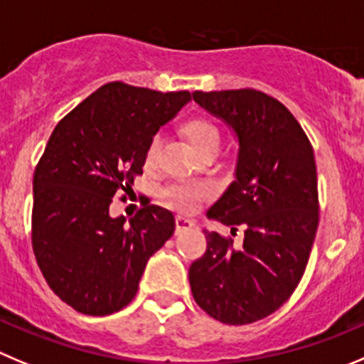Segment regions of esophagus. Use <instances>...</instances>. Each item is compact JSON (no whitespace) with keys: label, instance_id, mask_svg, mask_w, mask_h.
Masks as SVG:
<instances>
[{"label":"esophagus","instance_id":"34e87169","mask_svg":"<svg viewBox=\"0 0 364 364\" xmlns=\"http://www.w3.org/2000/svg\"><path fill=\"white\" fill-rule=\"evenodd\" d=\"M193 227H195V221L193 220H188V218H182V216L175 218L176 234H180V232H184V230H189V228H193Z\"/></svg>","mask_w":364,"mask_h":364}]
</instances>
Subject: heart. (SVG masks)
<instances>
[{
    "label": "heart",
    "instance_id": "heart-1",
    "mask_svg": "<svg viewBox=\"0 0 364 364\" xmlns=\"http://www.w3.org/2000/svg\"><path fill=\"white\" fill-rule=\"evenodd\" d=\"M188 136L191 143L195 144L196 150H202L209 144H220V130L207 119H195L188 124ZM159 146H161V137L155 136L150 141L146 150V162L151 164L157 157ZM213 196V188L202 182H189V180H175L169 182L162 189V198L171 209L180 210V213H195L200 209L205 200Z\"/></svg>",
    "mask_w": 364,
    "mask_h": 364
}]
</instances>
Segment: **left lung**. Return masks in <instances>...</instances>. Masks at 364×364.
Here are the masks:
<instances>
[{"instance_id":"1","label":"left lung","mask_w":364,"mask_h":364,"mask_svg":"<svg viewBox=\"0 0 364 364\" xmlns=\"http://www.w3.org/2000/svg\"><path fill=\"white\" fill-rule=\"evenodd\" d=\"M240 141L236 180L207 218L243 227V247L205 232L207 250L189 268L195 302L221 323L247 325L275 313L306 272L318 228L314 151L279 100L255 89L193 92Z\"/></svg>"}]
</instances>
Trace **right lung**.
<instances>
[{"label":"right lung","instance_id":"right-lung-1","mask_svg":"<svg viewBox=\"0 0 364 364\" xmlns=\"http://www.w3.org/2000/svg\"><path fill=\"white\" fill-rule=\"evenodd\" d=\"M189 100L110 82L55 127L33 173L32 247L48 286L78 313L128 306L148 259L173 236L168 209L146 203L124 223L109 207L143 175L150 141Z\"/></svg>","mask_w":364,"mask_h":364}]
</instances>
